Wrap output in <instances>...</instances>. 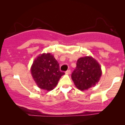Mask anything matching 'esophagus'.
<instances>
[{
    "instance_id": "1",
    "label": "esophagus",
    "mask_w": 125,
    "mask_h": 125,
    "mask_svg": "<svg viewBox=\"0 0 125 125\" xmlns=\"http://www.w3.org/2000/svg\"><path fill=\"white\" fill-rule=\"evenodd\" d=\"M66 73L68 74H71V71H70V70H67V71L66 72Z\"/></svg>"
}]
</instances>
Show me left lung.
<instances>
[{"mask_svg": "<svg viewBox=\"0 0 125 125\" xmlns=\"http://www.w3.org/2000/svg\"><path fill=\"white\" fill-rule=\"evenodd\" d=\"M102 73L101 67L96 60L92 56L82 57L77 60L72 79L78 89L83 91L95 86Z\"/></svg>", "mask_w": 125, "mask_h": 125, "instance_id": "left-lung-1", "label": "left lung"}]
</instances>
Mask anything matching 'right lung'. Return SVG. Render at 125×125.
<instances>
[{"instance_id":"1","label":"right lung","mask_w":125,"mask_h":125,"mask_svg":"<svg viewBox=\"0 0 125 125\" xmlns=\"http://www.w3.org/2000/svg\"><path fill=\"white\" fill-rule=\"evenodd\" d=\"M31 72L38 86L48 91L53 89L62 76L64 74L60 71L58 61L50 53L41 54L35 59Z\"/></svg>"}]
</instances>
